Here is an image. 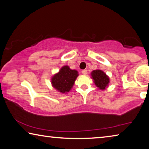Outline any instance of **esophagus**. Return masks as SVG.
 Here are the masks:
<instances>
[{
	"label": "esophagus",
	"mask_w": 149,
	"mask_h": 149,
	"mask_svg": "<svg viewBox=\"0 0 149 149\" xmlns=\"http://www.w3.org/2000/svg\"><path fill=\"white\" fill-rule=\"evenodd\" d=\"M82 74L84 75H87V70H82Z\"/></svg>",
	"instance_id": "34e87169"
}]
</instances>
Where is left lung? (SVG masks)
Masks as SVG:
<instances>
[{
    "mask_svg": "<svg viewBox=\"0 0 149 149\" xmlns=\"http://www.w3.org/2000/svg\"><path fill=\"white\" fill-rule=\"evenodd\" d=\"M91 77L94 81L96 86L99 89L104 90L106 87H108L110 82L109 77L105 73L100 70H93L91 72Z\"/></svg>",
    "mask_w": 149,
    "mask_h": 149,
    "instance_id": "1",
    "label": "left lung"
}]
</instances>
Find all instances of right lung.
Wrapping results in <instances>:
<instances>
[{
    "instance_id": "1",
    "label": "right lung",
    "mask_w": 149,
    "mask_h": 149,
    "mask_svg": "<svg viewBox=\"0 0 149 149\" xmlns=\"http://www.w3.org/2000/svg\"><path fill=\"white\" fill-rule=\"evenodd\" d=\"M79 75L77 70H71L68 65L63 66L57 74L51 78L52 87L62 93H68Z\"/></svg>"
}]
</instances>
